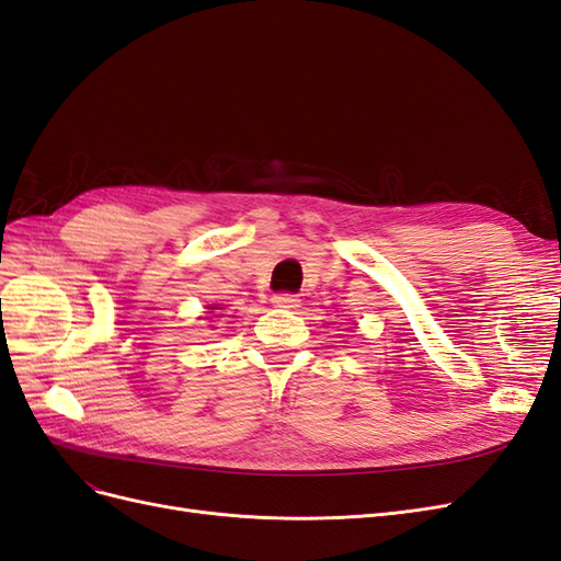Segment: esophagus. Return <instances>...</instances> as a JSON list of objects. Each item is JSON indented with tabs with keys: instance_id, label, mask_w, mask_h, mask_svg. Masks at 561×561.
<instances>
[{
	"instance_id": "34e87169",
	"label": "esophagus",
	"mask_w": 561,
	"mask_h": 561,
	"mask_svg": "<svg viewBox=\"0 0 561 561\" xmlns=\"http://www.w3.org/2000/svg\"><path fill=\"white\" fill-rule=\"evenodd\" d=\"M271 301H274V307H278V309H297L299 307V299L290 293H278Z\"/></svg>"
}]
</instances>
